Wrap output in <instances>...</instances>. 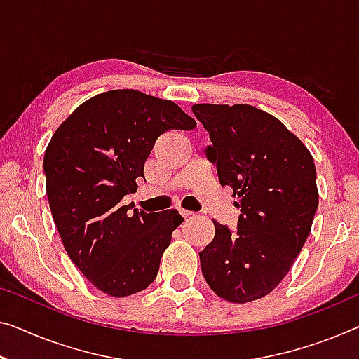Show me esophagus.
<instances>
[{
  "label": "esophagus",
  "instance_id": "obj_1",
  "mask_svg": "<svg viewBox=\"0 0 359 359\" xmlns=\"http://www.w3.org/2000/svg\"><path fill=\"white\" fill-rule=\"evenodd\" d=\"M179 212L182 214V216H184V217H190L191 216V214H194V212H191V211H189V210H182V208H180V210H179Z\"/></svg>",
  "mask_w": 359,
  "mask_h": 359
}]
</instances>
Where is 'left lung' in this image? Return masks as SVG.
<instances>
[{
	"instance_id": "left-lung-1",
	"label": "left lung",
	"mask_w": 359,
	"mask_h": 359,
	"mask_svg": "<svg viewBox=\"0 0 359 359\" xmlns=\"http://www.w3.org/2000/svg\"><path fill=\"white\" fill-rule=\"evenodd\" d=\"M210 132L206 156L240 208L237 232L214 222L200 253L211 290L227 302L263 298L290 271L311 232L319 194L311 153L277 119L250 104H194Z\"/></svg>"
}]
</instances>
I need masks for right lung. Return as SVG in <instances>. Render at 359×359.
<instances>
[{"label":"right lung","mask_w":359,"mask_h":359,"mask_svg":"<svg viewBox=\"0 0 359 359\" xmlns=\"http://www.w3.org/2000/svg\"><path fill=\"white\" fill-rule=\"evenodd\" d=\"M196 121L174 101L111 90L79 106L48 143L46 195L69 258L109 297H128L156 279L159 261L184 217L177 210H132L147 158L161 133Z\"/></svg>","instance_id":"right-lung-1"}]
</instances>
